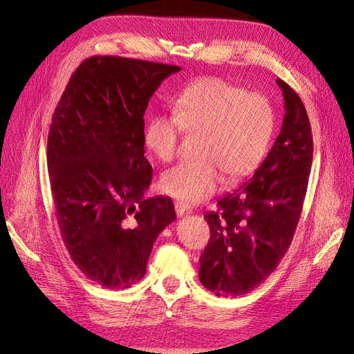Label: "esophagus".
<instances>
[{"label": "esophagus", "mask_w": 354, "mask_h": 354, "mask_svg": "<svg viewBox=\"0 0 354 354\" xmlns=\"http://www.w3.org/2000/svg\"><path fill=\"white\" fill-rule=\"evenodd\" d=\"M176 212L181 217V216H185V214H190V208L186 205V203L176 202Z\"/></svg>", "instance_id": "34e87169"}]
</instances>
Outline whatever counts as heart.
<instances>
[{
	"mask_svg": "<svg viewBox=\"0 0 354 354\" xmlns=\"http://www.w3.org/2000/svg\"><path fill=\"white\" fill-rule=\"evenodd\" d=\"M173 112L149 118L143 142L158 160L171 162L181 131L202 134L199 159L160 177L162 192L183 203H198L216 194L224 176L236 181L252 174L269 152L276 130L274 108L264 94L246 93L216 77L190 82L176 95Z\"/></svg>",
	"mask_w": 354,
	"mask_h": 354,
	"instance_id": "obj_1",
	"label": "heart"
}]
</instances>
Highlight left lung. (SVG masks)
Wrapping results in <instances>:
<instances>
[{
    "instance_id": "left-lung-1",
    "label": "left lung",
    "mask_w": 354,
    "mask_h": 354,
    "mask_svg": "<svg viewBox=\"0 0 354 354\" xmlns=\"http://www.w3.org/2000/svg\"><path fill=\"white\" fill-rule=\"evenodd\" d=\"M285 100L279 136L254 176L207 212L211 236L199 263L202 285L239 297L263 283L283 259L301 216L313 160L308 116L298 94L276 80Z\"/></svg>"
}]
</instances>
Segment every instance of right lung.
<instances>
[{"label": "right lung", "mask_w": 354, "mask_h": 354, "mask_svg": "<svg viewBox=\"0 0 354 354\" xmlns=\"http://www.w3.org/2000/svg\"><path fill=\"white\" fill-rule=\"evenodd\" d=\"M178 66L93 56L73 72L53 113L47 167L69 255L97 285L140 282L158 234L176 220L171 198H145L149 100Z\"/></svg>", "instance_id": "add662e5"}]
</instances>
